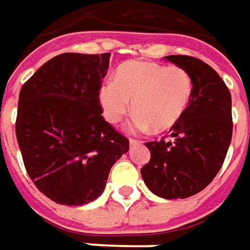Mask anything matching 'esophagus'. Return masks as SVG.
Masks as SVG:
<instances>
[{"label": "esophagus", "mask_w": 250, "mask_h": 250, "mask_svg": "<svg viewBox=\"0 0 250 250\" xmlns=\"http://www.w3.org/2000/svg\"><path fill=\"white\" fill-rule=\"evenodd\" d=\"M139 144H141V141H138V139H130V146H135V145H139Z\"/></svg>", "instance_id": "obj_1"}]
</instances>
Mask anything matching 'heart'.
I'll use <instances>...</instances> for the list:
<instances>
[{
    "label": "heart",
    "mask_w": 250,
    "mask_h": 250,
    "mask_svg": "<svg viewBox=\"0 0 250 250\" xmlns=\"http://www.w3.org/2000/svg\"><path fill=\"white\" fill-rule=\"evenodd\" d=\"M193 94L188 71L159 62L131 60L118 68L115 79L101 84L98 97L104 116L118 125L128 112H137L131 122L135 131L152 127L161 132L174 127L186 111Z\"/></svg>",
    "instance_id": "1"
}]
</instances>
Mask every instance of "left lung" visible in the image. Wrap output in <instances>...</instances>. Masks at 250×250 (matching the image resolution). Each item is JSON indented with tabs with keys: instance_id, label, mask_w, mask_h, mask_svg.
<instances>
[{
	"instance_id": "obj_1",
	"label": "left lung",
	"mask_w": 250,
	"mask_h": 250,
	"mask_svg": "<svg viewBox=\"0 0 250 250\" xmlns=\"http://www.w3.org/2000/svg\"><path fill=\"white\" fill-rule=\"evenodd\" d=\"M166 60L188 71L193 94L171 141L146 142L150 160L141 168L149 190L167 200L188 198L209 185L223 166L232 135L231 94L218 72L190 56Z\"/></svg>"
}]
</instances>
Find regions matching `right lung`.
Listing matches in <instances>:
<instances>
[{"instance_id":"add662e5","label":"right lung","mask_w":250,"mask_h":250,"mask_svg":"<svg viewBox=\"0 0 250 250\" xmlns=\"http://www.w3.org/2000/svg\"><path fill=\"white\" fill-rule=\"evenodd\" d=\"M111 53H62L19 94L16 138L27 174L52 201L83 205L101 196L128 139L101 116L98 91Z\"/></svg>"}]
</instances>
